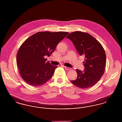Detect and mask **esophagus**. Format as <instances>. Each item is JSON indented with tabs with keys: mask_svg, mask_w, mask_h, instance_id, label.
Wrapping results in <instances>:
<instances>
[{
	"mask_svg": "<svg viewBox=\"0 0 122 122\" xmlns=\"http://www.w3.org/2000/svg\"><path fill=\"white\" fill-rule=\"evenodd\" d=\"M64 68L66 69V70H72V68H69V67H66V66H64Z\"/></svg>",
	"mask_w": 122,
	"mask_h": 122,
	"instance_id": "esophagus-1",
	"label": "esophagus"
}]
</instances>
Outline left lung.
<instances>
[{"mask_svg": "<svg viewBox=\"0 0 122 122\" xmlns=\"http://www.w3.org/2000/svg\"><path fill=\"white\" fill-rule=\"evenodd\" d=\"M67 38L72 41L80 55L85 56L84 70L76 69L77 79L71 82L82 89L93 86L104 72L106 56L104 48L98 41L87 33L75 31Z\"/></svg>", "mask_w": 122, "mask_h": 122, "instance_id": "1", "label": "left lung"}]
</instances>
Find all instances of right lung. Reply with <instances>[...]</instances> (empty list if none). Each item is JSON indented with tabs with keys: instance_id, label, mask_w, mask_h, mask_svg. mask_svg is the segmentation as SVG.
Instances as JSON below:
<instances>
[{
	"instance_id": "right-lung-1",
	"label": "right lung",
	"mask_w": 122,
	"mask_h": 122,
	"mask_svg": "<svg viewBox=\"0 0 122 122\" xmlns=\"http://www.w3.org/2000/svg\"><path fill=\"white\" fill-rule=\"evenodd\" d=\"M67 32H39L31 36L20 46L17 54L18 68L21 78L30 86L42 85L52 77L57 66L45 56H50Z\"/></svg>"
}]
</instances>
